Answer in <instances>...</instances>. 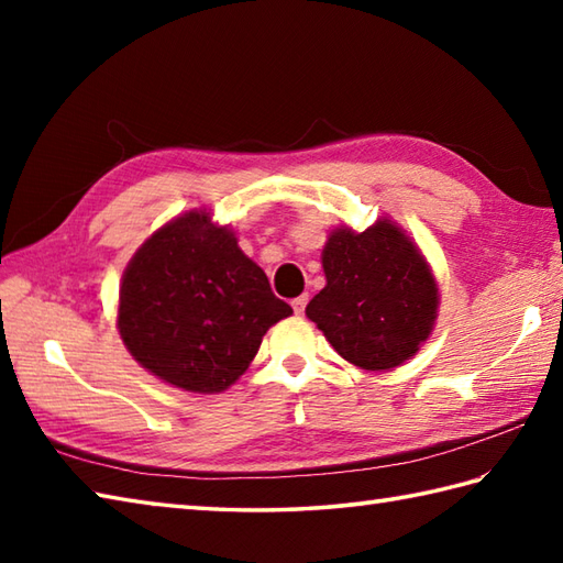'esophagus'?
<instances>
[{
	"label": "esophagus",
	"mask_w": 563,
	"mask_h": 563,
	"mask_svg": "<svg viewBox=\"0 0 563 563\" xmlns=\"http://www.w3.org/2000/svg\"><path fill=\"white\" fill-rule=\"evenodd\" d=\"M307 302H309V297H307V295L295 297V300H292V309H295V314H297V317H302V314H305V307H307Z\"/></svg>",
	"instance_id": "obj_1"
}]
</instances>
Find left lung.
Listing matches in <instances>:
<instances>
[{
	"instance_id": "8db88e82",
	"label": "left lung",
	"mask_w": 563,
	"mask_h": 563,
	"mask_svg": "<svg viewBox=\"0 0 563 563\" xmlns=\"http://www.w3.org/2000/svg\"><path fill=\"white\" fill-rule=\"evenodd\" d=\"M321 268L327 285L305 314L341 357L387 373L421 351L435 329L438 280L397 222L379 218L365 232L349 224L331 230Z\"/></svg>"
}]
</instances>
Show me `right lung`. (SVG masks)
<instances>
[{
  "label": "right lung",
  "instance_id": "right-lung-1",
  "mask_svg": "<svg viewBox=\"0 0 563 563\" xmlns=\"http://www.w3.org/2000/svg\"><path fill=\"white\" fill-rule=\"evenodd\" d=\"M290 314L232 227L196 208L162 224L130 258L115 327L150 375L190 394H220Z\"/></svg>",
  "mask_w": 563,
  "mask_h": 563
}]
</instances>
